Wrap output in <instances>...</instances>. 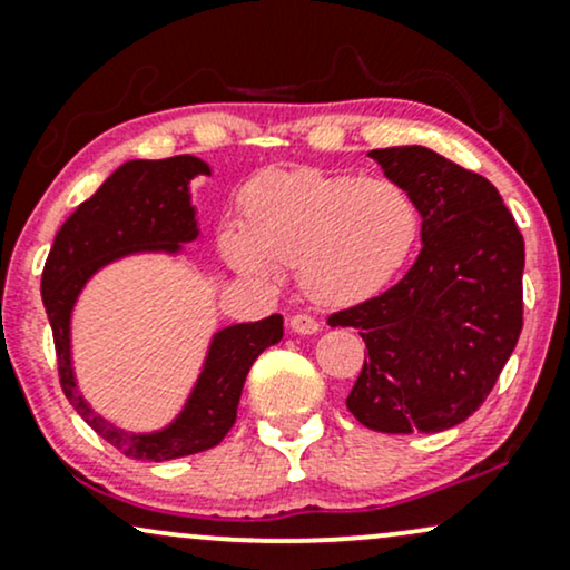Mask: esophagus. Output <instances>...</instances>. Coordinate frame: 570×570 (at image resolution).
<instances>
[{"mask_svg":"<svg viewBox=\"0 0 570 570\" xmlns=\"http://www.w3.org/2000/svg\"><path fill=\"white\" fill-rule=\"evenodd\" d=\"M287 325H291L293 333H298V336H314V333L320 331V323L309 314H293L291 320H287Z\"/></svg>","mask_w":570,"mask_h":570,"instance_id":"1","label":"esophagus"}]
</instances>
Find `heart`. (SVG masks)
<instances>
[{
  "label": "heart",
  "instance_id": "b5f03b06",
  "mask_svg": "<svg viewBox=\"0 0 570 570\" xmlns=\"http://www.w3.org/2000/svg\"><path fill=\"white\" fill-rule=\"evenodd\" d=\"M419 232L416 197L400 180L291 167L245 186L243 226H220L218 250L245 277H274L277 264H296L312 301L352 306L403 274Z\"/></svg>",
  "mask_w": 570,
  "mask_h": 570
}]
</instances>
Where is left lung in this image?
I'll use <instances>...</instances> for the list:
<instances>
[{
	"mask_svg": "<svg viewBox=\"0 0 570 570\" xmlns=\"http://www.w3.org/2000/svg\"><path fill=\"white\" fill-rule=\"evenodd\" d=\"M367 157L416 197L421 253L397 285L327 320L367 346L346 407L376 432L451 430L483 405L523 331V234L497 186L443 154Z\"/></svg>",
	"mask_w": 570,
	"mask_h": 570,
	"instance_id": "left-lung-1",
	"label": "left lung"
}]
</instances>
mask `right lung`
<instances>
[{
  "label": "right lung",
  "mask_w": 570,
  "mask_h": 570,
  "mask_svg": "<svg viewBox=\"0 0 570 570\" xmlns=\"http://www.w3.org/2000/svg\"><path fill=\"white\" fill-rule=\"evenodd\" d=\"M205 159H127L90 199L63 220L42 272V301L58 352L63 394L73 411L125 456L170 461L207 451L226 438L237 419L239 394L256 357L283 338V317L237 323L210 333L207 350L184 405L167 424L132 432L104 419L87 403L73 371L71 320L85 287L98 272L132 256H184L199 239L191 180L210 176Z\"/></svg>",
  "instance_id": "add662e5"
}]
</instances>
